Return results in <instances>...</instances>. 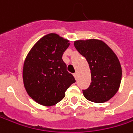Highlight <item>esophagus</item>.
Here are the masks:
<instances>
[{"mask_svg":"<svg viewBox=\"0 0 133 133\" xmlns=\"http://www.w3.org/2000/svg\"><path fill=\"white\" fill-rule=\"evenodd\" d=\"M73 75H74L75 78L77 80V78H78V74H77V73L75 72V73H74V74H73Z\"/></svg>","mask_w":133,"mask_h":133,"instance_id":"34e87169","label":"esophagus"}]
</instances>
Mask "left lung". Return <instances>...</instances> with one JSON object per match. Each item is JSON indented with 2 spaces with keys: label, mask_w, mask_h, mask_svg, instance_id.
<instances>
[{
  "label": "left lung",
  "mask_w": 133,
  "mask_h": 133,
  "mask_svg": "<svg viewBox=\"0 0 133 133\" xmlns=\"http://www.w3.org/2000/svg\"><path fill=\"white\" fill-rule=\"evenodd\" d=\"M75 47L87 59L91 70V84L83 93L87 100L104 103L118 92L121 81V66L113 51L102 41H76Z\"/></svg>",
  "instance_id": "8db88e82"
}]
</instances>
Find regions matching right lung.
Here are the masks:
<instances>
[{
  "mask_svg": "<svg viewBox=\"0 0 133 133\" xmlns=\"http://www.w3.org/2000/svg\"><path fill=\"white\" fill-rule=\"evenodd\" d=\"M69 41L50 33L34 45L24 61L23 79L28 95L44 106L58 103L66 89L75 82L62 60Z\"/></svg>",
  "mask_w": 133,
  "mask_h": 133,
  "instance_id": "1",
  "label": "right lung"
}]
</instances>
